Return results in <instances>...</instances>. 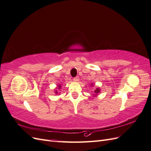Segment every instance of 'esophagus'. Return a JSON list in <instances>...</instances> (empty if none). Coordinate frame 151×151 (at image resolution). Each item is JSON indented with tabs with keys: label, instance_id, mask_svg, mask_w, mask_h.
<instances>
[{
	"label": "esophagus",
	"instance_id": "1",
	"mask_svg": "<svg viewBox=\"0 0 151 151\" xmlns=\"http://www.w3.org/2000/svg\"><path fill=\"white\" fill-rule=\"evenodd\" d=\"M74 81H79V77H75V78H74Z\"/></svg>",
	"mask_w": 151,
	"mask_h": 151
}]
</instances>
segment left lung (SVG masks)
Listing matches in <instances>:
<instances>
[{"mask_svg": "<svg viewBox=\"0 0 151 151\" xmlns=\"http://www.w3.org/2000/svg\"><path fill=\"white\" fill-rule=\"evenodd\" d=\"M91 86H94V84L93 83H91ZM100 91H101V89H100L99 88H98L95 89V91H94V94H93V96H97L98 93H100Z\"/></svg>", "mask_w": 151, "mask_h": 151, "instance_id": "1", "label": "left lung"}]
</instances>
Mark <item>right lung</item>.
Segmentation results:
<instances>
[{"instance_id": "right-lung-1", "label": "right lung", "mask_w": 151, "mask_h": 151, "mask_svg": "<svg viewBox=\"0 0 151 151\" xmlns=\"http://www.w3.org/2000/svg\"><path fill=\"white\" fill-rule=\"evenodd\" d=\"M61 88H62V86H61V84H57V88H56V89H55L54 93H55L56 94H60V93H58V89H61Z\"/></svg>"}]
</instances>
